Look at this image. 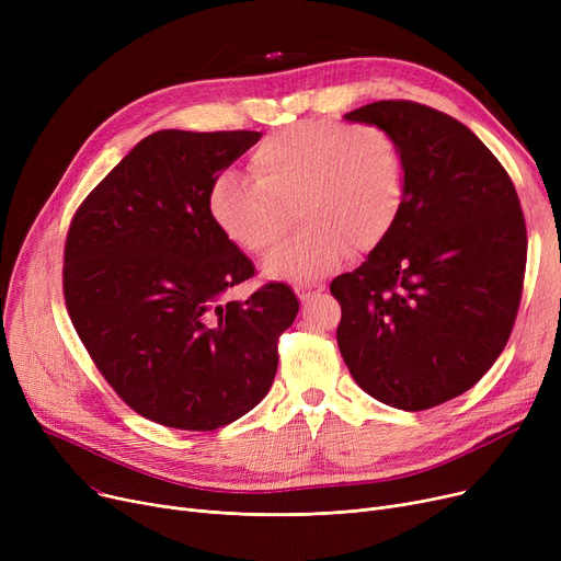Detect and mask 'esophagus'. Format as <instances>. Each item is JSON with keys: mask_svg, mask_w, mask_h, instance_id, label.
<instances>
[{"mask_svg": "<svg viewBox=\"0 0 561 561\" xmlns=\"http://www.w3.org/2000/svg\"><path fill=\"white\" fill-rule=\"evenodd\" d=\"M293 290H296V296H298L302 302H307L309 298L316 296V293L322 290V286H320V284H311V282H298L296 286H293Z\"/></svg>", "mask_w": 561, "mask_h": 561, "instance_id": "34e87169", "label": "esophagus"}]
</instances>
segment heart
I'll use <instances>...</instances> for the list:
<instances>
[{"label":"heart","mask_w":561,"mask_h":561,"mask_svg":"<svg viewBox=\"0 0 561 561\" xmlns=\"http://www.w3.org/2000/svg\"><path fill=\"white\" fill-rule=\"evenodd\" d=\"M404 197L396 138L377 125L302 123L265 138L250 157V176L222 172L209 214L227 239L265 254L296 209L305 222L263 268L273 277L311 282L352 252H370L393 227Z\"/></svg>","instance_id":"b5f03b06"}]
</instances>
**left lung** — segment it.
I'll use <instances>...</instances> for the list:
<instances>
[{
  "label": "left lung",
  "mask_w": 561,
  "mask_h": 561,
  "mask_svg": "<svg viewBox=\"0 0 561 561\" xmlns=\"http://www.w3.org/2000/svg\"><path fill=\"white\" fill-rule=\"evenodd\" d=\"M345 121L396 138L404 197L368 259L330 284L341 357L375 400L432 409L476 387L510 341L527 261L520 202L489 147L448 113L381 100Z\"/></svg>",
  "instance_id": "8db88e82"
}]
</instances>
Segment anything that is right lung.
I'll return each instance as SVG.
<instances>
[{
  "instance_id": "right-lung-1",
  "label": "right lung",
  "mask_w": 561,
  "mask_h": 561,
  "mask_svg": "<svg viewBox=\"0 0 561 561\" xmlns=\"http://www.w3.org/2000/svg\"><path fill=\"white\" fill-rule=\"evenodd\" d=\"M261 131L163 129L142 138L77 209L64 296L98 370L136 414L211 432L271 391L277 341L298 316L290 286L245 302L225 293L254 277L218 229L209 193Z\"/></svg>"
}]
</instances>
